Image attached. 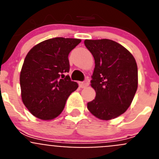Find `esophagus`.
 Listing matches in <instances>:
<instances>
[{
    "label": "esophagus",
    "mask_w": 159,
    "mask_h": 159,
    "mask_svg": "<svg viewBox=\"0 0 159 159\" xmlns=\"http://www.w3.org/2000/svg\"><path fill=\"white\" fill-rule=\"evenodd\" d=\"M79 85H80V87L81 88H86V87H88V85H89V82L87 80L84 81V82H80L79 83Z\"/></svg>",
    "instance_id": "1"
}]
</instances>
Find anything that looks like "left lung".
<instances>
[{"label":"left lung","instance_id":"obj_1","mask_svg":"<svg viewBox=\"0 0 159 159\" xmlns=\"http://www.w3.org/2000/svg\"><path fill=\"white\" fill-rule=\"evenodd\" d=\"M95 59L91 85L95 98L88 102L89 111L102 120L121 116L130 107L138 88V67L131 53L108 39L85 40Z\"/></svg>","mask_w":159,"mask_h":159}]
</instances>
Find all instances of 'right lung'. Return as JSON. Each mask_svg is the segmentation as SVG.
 Returning a JSON list of instances; mask_svg holds the SVG:
<instances>
[{"label":"right lung","mask_w":159,"mask_h":159,"mask_svg":"<svg viewBox=\"0 0 159 159\" xmlns=\"http://www.w3.org/2000/svg\"><path fill=\"white\" fill-rule=\"evenodd\" d=\"M80 39L56 37L32 48L24 61L20 84L24 104L33 116L43 120L55 119L78 84L71 81L68 55Z\"/></svg>","instance_id":"right-lung-1"}]
</instances>
